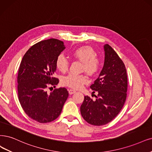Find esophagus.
<instances>
[{
    "label": "esophagus",
    "instance_id": "obj_1",
    "mask_svg": "<svg viewBox=\"0 0 152 152\" xmlns=\"http://www.w3.org/2000/svg\"><path fill=\"white\" fill-rule=\"evenodd\" d=\"M76 93V91L72 90V89H69V94H74V93Z\"/></svg>",
    "mask_w": 152,
    "mask_h": 152
}]
</instances>
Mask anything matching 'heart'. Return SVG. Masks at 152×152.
Segmentation results:
<instances>
[{"label": "heart", "instance_id": "1", "mask_svg": "<svg viewBox=\"0 0 152 152\" xmlns=\"http://www.w3.org/2000/svg\"><path fill=\"white\" fill-rule=\"evenodd\" d=\"M73 58L79 60L83 63L82 71H85L90 75H95L100 69L102 59L96 55V52L90 46H82L73 50L71 53ZM56 66L57 69L64 72L68 70L69 61L63 54L59 55L56 59ZM88 81V77L84 75L69 74L62 78L61 83L63 85L72 89H80Z\"/></svg>", "mask_w": 152, "mask_h": 152}]
</instances>
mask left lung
Here are the masks:
<instances>
[{
	"instance_id": "obj_1",
	"label": "left lung",
	"mask_w": 152,
	"mask_h": 152,
	"mask_svg": "<svg viewBox=\"0 0 152 152\" xmlns=\"http://www.w3.org/2000/svg\"><path fill=\"white\" fill-rule=\"evenodd\" d=\"M105 57L99 77L90 88L97 92L93 100L85 96L80 110L86 121L94 126L107 124L118 115L127 96L128 78L124 63L109 44L104 46Z\"/></svg>"
}]
</instances>
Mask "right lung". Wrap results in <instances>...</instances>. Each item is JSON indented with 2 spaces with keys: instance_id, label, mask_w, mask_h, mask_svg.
Returning a JSON list of instances; mask_svg holds the SVG:
<instances>
[{
  "instance_id": "1",
  "label": "right lung",
  "mask_w": 152,
  "mask_h": 152,
  "mask_svg": "<svg viewBox=\"0 0 152 152\" xmlns=\"http://www.w3.org/2000/svg\"><path fill=\"white\" fill-rule=\"evenodd\" d=\"M64 49L63 42L58 39L42 41L28 49L21 61L18 76L19 101L26 115L39 123L57 118L69 96L65 88L47 92L49 86L56 87L59 83L53 77L55 62Z\"/></svg>"
}]
</instances>
